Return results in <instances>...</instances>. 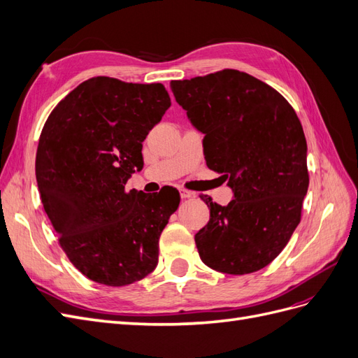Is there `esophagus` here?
I'll return each mask as SVG.
<instances>
[{
    "label": "esophagus",
    "mask_w": 358,
    "mask_h": 358,
    "mask_svg": "<svg viewBox=\"0 0 358 358\" xmlns=\"http://www.w3.org/2000/svg\"><path fill=\"white\" fill-rule=\"evenodd\" d=\"M179 194H180V199H189V197H192V192L185 189V188H179Z\"/></svg>",
    "instance_id": "esophagus-1"
}]
</instances>
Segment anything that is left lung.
<instances>
[{
	"mask_svg": "<svg viewBox=\"0 0 358 358\" xmlns=\"http://www.w3.org/2000/svg\"><path fill=\"white\" fill-rule=\"evenodd\" d=\"M170 88L204 134L206 164L234 192L227 206L200 196L210 210L194 237L201 262L229 275L262 270L291 239L308 192V146L294 109L272 86L233 69L171 80Z\"/></svg>",
	"mask_w": 358,
	"mask_h": 358,
	"instance_id": "8db88e82",
	"label": "left lung"
}]
</instances>
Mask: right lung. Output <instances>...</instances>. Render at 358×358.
Masks as SVG:
<instances>
[{"label":"right lung","mask_w":358,"mask_h":358,"mask_svg":"<svg viewBox=\"0 0 358 358\" xmlns=\"http://www.w3.org/2000/svg\"><path fill=\"white\" fill-rule=\"evenodd\" d=\"M171 104L161 83L96 76L62 99L41 129L36 178L43 208L71 264L96 284L124 287L158 263L176 188L125 183L143 169V140Z\"/></svg>","instance_id":"obj_1"}]
</instances>
